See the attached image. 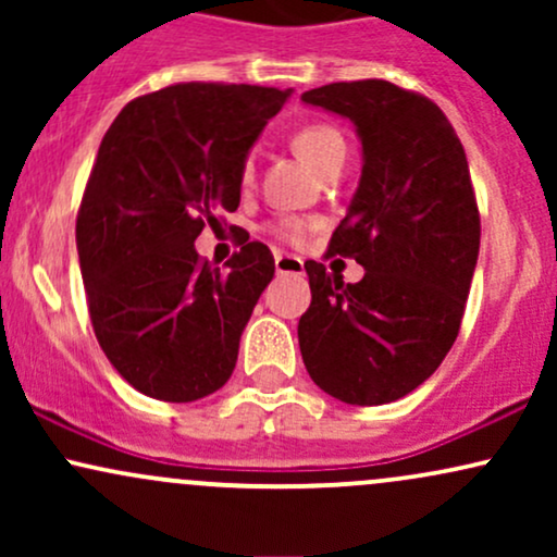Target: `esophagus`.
I'll use <instances>...</instances> for the list:
<instances>
[{
    "label": "esophagus",
    "instance_id": "1",
    "mask_svg": "<svg viewBox=\"0 0 557 557\" xmlns=\"http://www.w3.org/2000/svg\"><path fill=\"white\" fill-rule=\"evenodd\" d=\"M274 270L277 274H304V261L293 253H274Z\"/></svg>",
    "mask_w": 557,
    "mask_h": 557
}]
</instances>
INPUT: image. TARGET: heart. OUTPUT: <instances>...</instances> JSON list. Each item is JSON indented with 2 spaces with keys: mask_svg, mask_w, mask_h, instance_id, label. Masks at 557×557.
Masks as SVG:
<instances>
[{
  "mask_svg": "<svg viewBox=\"0 0 557 557\" xmlns=\"http://www.w3.org/2000/svg\"><path fill=\"white\" fill-rule=\"evenodd\" d=\"M293 149L298 151L300 159H304L311 170L322 172V168L330 159L345 157V140L341 133L330 125H306L300 127L296 138H293ZM248 170H251V162L246 164V172ZM304 230L306 225L298 220H287L283 225H277V233L287 240H300L304 238Z\"/></svg>",
  "mask_w": 557,
  "mask_h": 557,
  "instance_id": "1",
  "label": "heart"
}]
</instances>
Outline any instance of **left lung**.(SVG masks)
I'll use <instances>...</instances> for the list:
<instances>
[{
  "mask_svg": "<svg viewBox=\"0 0 557 557\" xmlns=\"http://www.w3.org/2000/svg\"><path fill=\"white\" fill-rule=\"evenodd\" d=\"M300 101L350 120L361 140L359 188L330 251L367 270L343 283L306 261L300 356L332 398L382 406L430 380L458 337L479 257L469 162L443 110L387 81L330 83Z\"/></svg>",
  "mask_w": 557,
  "mask_h": 557,
  "instance_id": "obj_1",
  "label": "left lung"
}]
</instances>
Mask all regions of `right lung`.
Listing matches in <instances>:
<instances>
[{
    "instance_id": "add662e5",
    "label": "right lung",
    "mask_w": 557,
    "mask_h": 557,
    "mask_svg": "<svg viewBox=\"0 0 557 557\" xmlns=\"http://www.w3.org/2000/svg\"><path fill=\"white\" fill-rule=\"evenodd\" d=\"M293 88L177 83L123 107L104 133L75 240L96 341L138 393L190 403L220 389L274 277L264 243L227 270L196 238L240 203L243 170Z\"/></svg>"
}]
</instances>
